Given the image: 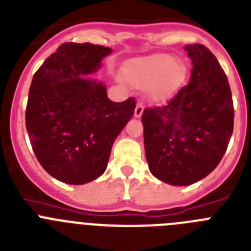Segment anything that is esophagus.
<instances>
[{
  "instance_id": "obj_1",
  "label": "esophagus",
  "mask_w": 251,
  "mask_h": 251,
  "mask_svg": "<svg viewBox=\"0 0 251 251\" xmlns=\"http://www.w3.org/2000/svg\"><path fill=\"white\" fill-rule=\"evenodd\" d=\"M143 110H145V105L139 101V103H137L136 105V109H134V115H136L137 118H139L142 114H143Z\"/></svg>"
}]
</instances>
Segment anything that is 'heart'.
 Listing matches in <instances>:
<instances>
[{
  "label": "heart",
  "mask_w": 251,
  "mask_h": 251,
  "mask_svg": "<svg viewBox=\"0 0 251 251\" xmlns=\"http://www.w3.org/2000/svg\"><path fill=\"white\" fill-rule=\"evenodd\" d=\"M123 77L137 88L148 86L153 100H166L183 83L186 69L168 54H152L132 59L122 69Z\"/></svg>",
  "instance_id": "heart-1"
}]
</instances>
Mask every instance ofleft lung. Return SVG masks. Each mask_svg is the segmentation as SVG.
I'll use <instances>...</instances> for the list:
<instances>
[{"mask_svg":"<svg viewBox=\"0 0 251 251\" xmlns=\"http://www.w3.org/2000/svg\"><path fill=\"white\" fill-rule=\"evenodd\" d=\"M191 79L166 105L142 115L151 174L166 183L187 186L220 163L234 129L229 81L215 55L201 44L186 45Z\"/></svg>","mask_w":251,"mask_h":251,"instance_id":"left-lung-1","label":"left lung"}]
</instances>
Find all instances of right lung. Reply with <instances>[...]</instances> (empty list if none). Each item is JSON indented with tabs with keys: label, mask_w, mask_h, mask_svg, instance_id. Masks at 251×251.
Masks as SVG:
<instances>
[{
	"label": "right lung",
	"mask_w": 251,
	"mask_h": 251,
	"mask_svg": "<svg viewBox=\"0 0 251 251\" xmlns=\"http://www.w3.org/2000/svg\"><path fill=\"white\" fill-rule=\"evenodd\" d=\"M112 49L60 45L32 77L26 129L37 161L49 175L84 185L104 174L115 138L134 114L136 100L112 101L101 81L88 79Z\"/></svg>",
	"instance_id": "right-lung-1"
}]
</instances>
